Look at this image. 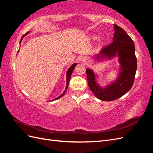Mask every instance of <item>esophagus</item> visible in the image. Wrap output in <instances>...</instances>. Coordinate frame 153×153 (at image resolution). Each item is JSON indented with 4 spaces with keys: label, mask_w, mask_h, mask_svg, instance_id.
<instances>
[{
    "label": "esophagus",
    "mask_w": 153,
    "mask_h": 153,
    "mask_svg": "<svg viewBox=\"0 0 153 153\" xmlns=\"http://www.w3.org/2000/svg\"><path fill=\"white\" fill-rule=\"evenodd\" d=\"M81 60H82V61H83L84 62H87V59L85 57H82Z\"/></svg>",
    "instance_id": "obj_1"
}]
</instances>
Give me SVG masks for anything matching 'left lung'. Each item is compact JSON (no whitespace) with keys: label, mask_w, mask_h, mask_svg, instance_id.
Listing matches in <instances>:
<instances>
[{"label":"left lung","mask_w":153,"mask_h":153,"mask_svg":"<svg viewBox=\"0 0 153 153\" xmlns=\"http://www.w3.org/2000/svg\"><path fill=\"white\" fill-rule=\"evenodd\" d=\"M115 33L113 41L101 50L97 59L106 57L112 58L117 54L121 64L120 75L117 80L103 89L95 81V76L91 69H87L88 85L96 98L103 101H113L121 98L128 92L134 83L137 67L133 41L121 27L114 24Z\"/></svg>","instance_id":"1"}]
</instances>
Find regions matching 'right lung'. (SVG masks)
I'll use <instances>...</instances> for the list:
<instances>
[{"label": "right lung", "mask_w": 153, "mask_h": 153, "mask_svg": "<svg viewBox=\"0 0 153 153\" xmlns=\"http://www.w3.org/2000/svg\"><path fill=\"white\" fill-rule=\"evenodd\" d=\"M29 33V32H27L26 34H25L24 36H23L22 37V38H21V40H20V42H21V41L22 40V39H23V38H24V36H25L26 34H27ZM76 63H75L74 64H73V65L69 68V69H68V73H67V78H66V80H67V85H66V89H65V91H64V92L61 95V96H59V97H57V98H56L55 99H53V100H52V101H53V100H57V99H59V98H61L62 96H64V94H65V92H66V90H67V89H68V85H69V80H70V78H71V74H72V72H73V69H75V66H76Z\"/></svg>", "instance_id": "obj_1"}]
</instances>
